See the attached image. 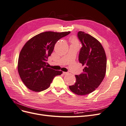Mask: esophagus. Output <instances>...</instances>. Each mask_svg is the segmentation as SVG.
<instances>
[{"label":"esophagus","mask_w":126,"mask_h":126,"mask_svg":"<svg viewBox=\"0 0 126 126\" xmlns=\"http://www.w3.org/2000/svg\"><path fill=\"white\" fill-rule=\"evenodd\" d=\"M68 74V72H63V75H67Z\"/></svg>","instance_id":"34e87169"}]
</instances>
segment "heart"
<instances>
[{
	"label": "heart",
	"mask_w": 126,
	"mask_h": 126,
	"mask_svg": "<svg viewBox=\"0 0 126 126\" xmlns=\"http://www.w3.org/2000/svg\"><path fill=\"white\" fill-rule=\"evenodd\" d=\"M70 41L71 43V44H78V40L75 37H72L70 38Z\"/></svg>",
	"instance_id": "heart-1"
}]
</instances>
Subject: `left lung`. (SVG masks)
Returning a JSON list of instances; mask_svg holds the SVG:
<instances>
[{"mask_svg": "<svg viewBox=\"0 0 126 126\" xmlns=\"http://www.w3.org/2000/svg\"><path fill=\"white\" fill-rule=\"evenodd\" d=\"M78 37L82 46L79 61L85 68L82 74L75 76V84L69 87L72 93L82 96L93 92L100 85L106 75L107 58L102 46L95 38L83 32H78Z\"/></svg>", "mask_w": 126, "mask_h": 126, "instance_id": "left-lung-1", "label": "left lung"}]
</instances>
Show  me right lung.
I'll use <instances>...</instances> for the list:
<instances>
[{
  "label": "right lung",
  "instance_id": "1",
  "mask_svg": "<svg viewBox=\"0 0 126 126\" xmlns=\"http://www.w3.org/2000/svg\"><path fill=\"white\" fill-rule=\"evenodd\" d=\"M70 32H46L33 37L25 44L18 62V71L28 89L36 92L47 89L53 79L63 71L48 68L46 62L54 50L57 41Z\"/></svg>",
  "mask_w": 126,
  "mask_h": 126
}]
</instances>
